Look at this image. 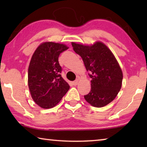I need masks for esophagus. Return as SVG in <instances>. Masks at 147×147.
<instances>
[{
  "mask_svg": "<svg viewBox=\"0 0 147 147\" xmlns=\"http://www.w3.org/2000/svg\"><path fill=\"white\" fill-rule=\"evenodd\" d=\"M78 82H79V80L78 79H76L73 82V84H74V85H77V84H78Z\"/></svg>",
  "mask_w": 147,
  "mask_h": 147,
  "instance_id": "34e87169",
  "label": "esophagus"
}]
</instances>
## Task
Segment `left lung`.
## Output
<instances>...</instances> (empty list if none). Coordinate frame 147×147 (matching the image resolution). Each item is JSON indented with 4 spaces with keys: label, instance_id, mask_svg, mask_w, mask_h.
Masks as SVG:
<instances>
[{
    "label": "left lung",
    "instance_id": "8db88e82",
    "mask_svg": "<svg viewBox=\"0 0 147 147\" xmlns=\"http://www.w3.org/2000/svg\"><path fill=\"white\" fill-rule=\"evenodd\" d=\"M72 46L82 58L91 78V91L84 98L97 108L110 103L120 91L123 81V72L113 53L99 41L91 46L72 42Z\"/></svg>",
    "mask_w": 147,
    "mask_h": 147
}]
</instances>
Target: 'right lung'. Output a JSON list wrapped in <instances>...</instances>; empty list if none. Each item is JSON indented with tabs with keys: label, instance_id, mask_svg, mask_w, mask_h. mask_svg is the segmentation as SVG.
<instances>
[{
	"label": "right lung",
	"instance_id": "1",
	"mask_svg": "<svg viewBox=\"0 0 147 147\" xmlns=\"http://www.w3.org/2000/svg\"><path fill=\"white\" fill-rule=\"evenodd\" d=\"M63 44L45 42L31 58L28 73V88L32 98L42 108L55 106L70 88L61 77L59 54L68 49Z\"/></svg>",
	"mask_w": 147,
	"mask_h": 147
}]
</instances>
